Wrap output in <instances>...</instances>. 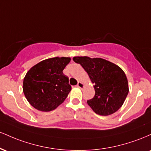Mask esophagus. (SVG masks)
Instances as JSON below:
<instances>
[{
    "instance_id": "34e87169",
    "label": "esophagus",
    "mask_w": 151,
    "mask_h": 151,
    "mask_svg": "<svg viewBox=\"0 0 151 151\" xmlns=\"http://www.w3.org/2000/svg\"><path fill=\"white\" fill-rule=\"evenodd\" d=\"M77 87L80 88V89H82V88L84 87V84H83L82 82H81V81H78V84H77Z\"/></svg>"
}]
</instances>
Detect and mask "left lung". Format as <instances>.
<instances>
[{"label":"left lung","mask_w":151,"mask_h":151,"mask_svg":"<svg viewBox=\"0 0 151 151\" xmlns=\"http://www.w3.org/2000/svg\"><path fill=\"white\" fill-rule=\"evenodd\" d=\"M94 84V96L87 101L96 114L108 116L117 111L129 93V84L124 72L119 66L101 58L74 57Z\"/></svg>","instance_id":"1"}]
</instances>
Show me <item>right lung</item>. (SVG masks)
I'll use <instances>...</instances> for the list:
<instances>
[{"label":"right lung","mask_w":151,"mask_h":151,"mask_svg":"<svg viewBox=\"0 0 151 151\" xmlns=\"http://www.w3.org/2000/svg\"><path fill=\"white\" fill-rule=\"evenodd\" d=\"M70 58H53L39 62L26 74L24 94L34 108L42 111L55 109L66 99L72 89L69 78L62 72Z\"/></svg>","instance_id":"right-lung-1"}]
</instances>
